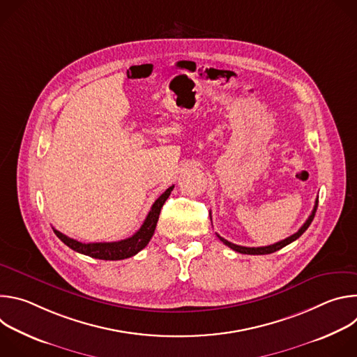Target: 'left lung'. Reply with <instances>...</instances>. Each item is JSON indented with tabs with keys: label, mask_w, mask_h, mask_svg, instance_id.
<instances>
[{
	"label": "left lung",
	"mask_w": 357,
	"mask_h": 357,
	"mask_svg": "<svg viewBox=\"0 0 357 357\" xmlns=\"http://www.w3.org/2000/svg\"><path fill=\"white\" fill-rule=\"evenodd\" d=\"M317 208H318V199L315 200V206H314V211H312L311 216L307 219V222H305V223L302 225V227H301L296 233H294L292 236H289V237H287V238H284V240H281V241H278V243H275V244H271V245H266V247H243V245H237V244H233V243L227 241L226 238L220 237L219 234H218V237H219L220 241H223L227 247H230L231 250H234V251H237V252H241V254H257V256H259V254H271V252H274V251H277V250H280V248L288 245L289 243L295 241L296 238H299V237L303 234V231L307 230V229L310 227V225L312 223V220H314V218H315V213H317Z\"/></svg>",
	"instance_id": "8db88e82"
}]
</instances>
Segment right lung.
I'll list each match as a JSON object with an SVG mask.
<instances>
[{"mask_svg": "<svg viewBox=\"0 0 357 357\" xmlns=\"http://www.w3.org/2000/svg\"><path fill=\"white\" fill-rule=\"evenodd\" d=\"M174 186H169L152 205L148 216L145 218L142 226L138 229L137 233H134L131 237L120 240V241H112V243H82L75 238H70L61 233L59 230L54 229L55 234L72 250L84 254V256L98 259V260H124L128 257L135 256L138 251H141L151 240L152 234L155 231L157 222L161 213V209L164 206L165 200L169 197Z\"/></svg>", "mask_w": 357, "mask_h": 357, "instance_id": "add662e5", "label": "right lung"}]
</instances>
